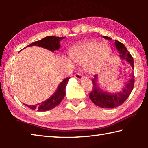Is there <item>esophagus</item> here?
Masks as SVG:
<instances>
[{
    "label": "esophagus",
    "mask_w": 148,
    "mask_h": 148,
    "mask_svg": "<svg viewBox=\"0 0 148 148\" xmlns=\"http://www.w3.org/2000/svg\"><path fill=\"white\" fill-rule=\"evenodd\" d=\"M75 77H76V78L77 79H82L84 77L82 76V75L80 73H77V74H76V75H75Z\"/></svg>",
    "instance_id": "34e87169"
}]
</instances>
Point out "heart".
<instances>
[{"instance_id":"obj_1","label":"heart","mask_w":148,"mask_h":148,"mask_svg":"<svg viewBox=\"0 0 148 148\" xmlns=\"http://www.w3.org/2000/svg\"><path fill=\"white\" fill-rule=\"evenodd\" d=\"M111 53L110 46L105 42L86 41L72 48L70 56L77 64L86 63V69L89 72H94L109 58Z\"/></svg>"}]
</instances>
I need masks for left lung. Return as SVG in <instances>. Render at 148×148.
<instances>
[{"instance_id": "left-lung-1", "label": "left lung", "mask_w": 148, "mask_h": 148, "mask_svg": "<svg viewBox=\"0 0 148 148\" xmlns=\"http://www.w3.org/2000/svg\"><path fill=\"white\" fill-rule=\"evenodd\" d=\"M105 39L111 40L110 37L103 36ZM115 44L118 51L120 52V57L122 59L127 60L134 69V61L131 53L127 50L123 44L117 40L115 41ZM92 89L89 95V99L97 106L104 108H112L121 105L128 99L130 94L133 89L134 85V75L133 72L130 76L128 82L125 85L122 91L116 94H111L109 92L103 91L101 89L97 84V77L95 75L92 79Z\"/></svg>"}]
</instances>
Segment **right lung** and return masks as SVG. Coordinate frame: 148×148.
I'll return each mask as SVG.
<instances>
[{
  "label": "right lung",
  "instance_id": "right-lung-1",
  "mask_svg": "<svg viewBox=\"0 0 148 148\" xmlns=\"http://www.w3.org/2000/svg\"><path fill=\"white\" fill-rule=\"evenodd\" d=\"M65 37H57L53 36H46L43 39L40 40L32 42L31 44L28 45L27 47L32 46H40L49 49L50 51H53L55 50L59 49L60 47V41L62 40ZM70 78L71 77L65 78L59 84L56 92L49 99H47V101L37 105H29H29H25L31 110H36L37 111L39 112L47 111V110L54 108L55 107L61 103L62 100L64 99L65 94H66V92H65L66 86Z\"/></svg>",
  "mask_w": 148,
  "mask_h": 148
}]
</instances>
